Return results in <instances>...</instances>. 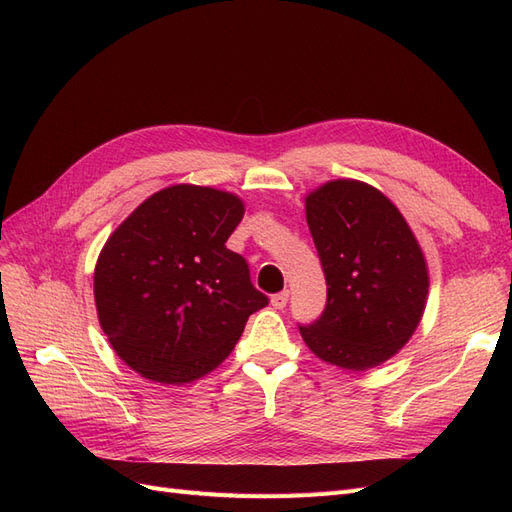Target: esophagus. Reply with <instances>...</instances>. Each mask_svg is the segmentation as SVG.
I'll return each instance as SVG.
<instances>
[{
  "label": "esophagus",
  "instance_id": "1",
  "mask_svg": "<svg viewBox=\"0 0 512 512\" xmlns=\"http://www.w3.org/2000/svg\"><path fill=\"white\" fill-rule=\"evenodd\" d=\"M288 297H290L288 290L277 292V294H273V297H271V305H273L275 309H284V307L288 305Z\"/></svg>",
  "mask_w": 512,
  "mask_h": 512
}]
</instances>
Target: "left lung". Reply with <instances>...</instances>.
Masks as SVG:
<instances>
[{
    "instance_id": "left-lung-1",
    "label": "left lung",
    "mask_w": 512,
    "mask_h": 512,
    "mask_svg": "<svg viewBox=\"0 0 512 512\" xmlns=\"http://www.w3.org/2000/svg\"><path fill=\"white\" fill-rule=\"evenodd\" d=\"M327 280V305L301 337L316 356L344 369H369L404 348L423 316L429 275L421 247L397 207L352 179L305 198Z\"/></svg>"
}]
</instances>
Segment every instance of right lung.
Wrapping results in <instances>:
<instances>
[{
	"mask_svg": "<svg viewBox=\"0 0 512 512\" xmlns=\"http://www.w3.org/2000/svg\"><path fill=\"white\" fill-rule=\"evenodd\" d=\"M243 218L228 192L173 185L149 196L102 247L94 294L102 331L138 374L183 384L235 348L269 303L247 260L226 247Z\"/></svg>",
	"mask_w": 512,
	"mask_h": 512,
	"instance_id": "add662e5",
	"label": "right lung"
}]
</instances>
